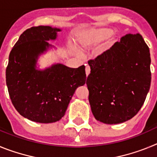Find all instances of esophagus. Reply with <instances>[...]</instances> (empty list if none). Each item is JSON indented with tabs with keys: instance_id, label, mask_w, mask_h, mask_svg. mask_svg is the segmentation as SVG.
<instances>
[{
	"instance_id": "34e87169",
	"label": "esophagus",
	"mask_w": 157,
	"mask_h": 157,
	"mask_svg": "<svg viewBox=\"0 0 157 157\" xmlns=\"http://www.w3.org/2000/svg\"><path fill=\"white\" fill-rule=\"evenodd\" d=\"M90 67L89 66V65H86V74L88 76L90 75Z\"/></svg>"
}]
</instances>
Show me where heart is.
Segmentation results:
<instances>
[{
	"mask_svg": "<svg viewBox=\"0 0 157 157\" xmlns=\"http://www.w3.org/2000/svg\"><path fill=\"white\" fill-rule=\"evenodd\" d=\"M113 30L109 28L92 29L82 34L79 39L80 45L84 48H91L106 40L113 34ZM112 41H109V44Z\"/></svg>",
	"mask_w": 157,
	"mask_h": 157,
	"instance_id": "1",
	"label": "heart"
}]
</instances>
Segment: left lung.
Returning <instances> with one entry per match:
<instances>
[{
	"label": "left lung",
	"mask_w": 157,
	"mask_h": 157,
	"mask_svg": "<svg viewBox=\"0 0 157 157\" xmlns=\"http://www.w3.org/2000/svg\"><path fill=\"white\" fill-rule=\"evenodd\" d=\"M88 63L89 101L96 120L117 124L134 117L151 84L150 52L142 36L126 34Z\"/></svg>",
	"instance_id": "left-lung-1"
}]
</instances>
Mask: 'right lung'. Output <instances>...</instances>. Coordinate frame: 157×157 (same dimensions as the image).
<instances>
[{
  "instance_id": "obj_1",
  "label": "right lung",
  "mask_w": 157,
  "mask_h": 157,
  "mask_svg": "<svg viewBox=\"0 0 157 157\" xmlns=\"http://www.w3.org/2000/svg\"><path fill=\"white\" fill-rule=\"evenodd\" d=\"M60 29L48 26L25 30L12 48L6 68V84L15 109L31 121L49 123L65 115L72 96L86 83L85 66L71 68L56 63L37 70L38 56L55 40Z\"/></svg>"
}]
</instances>
